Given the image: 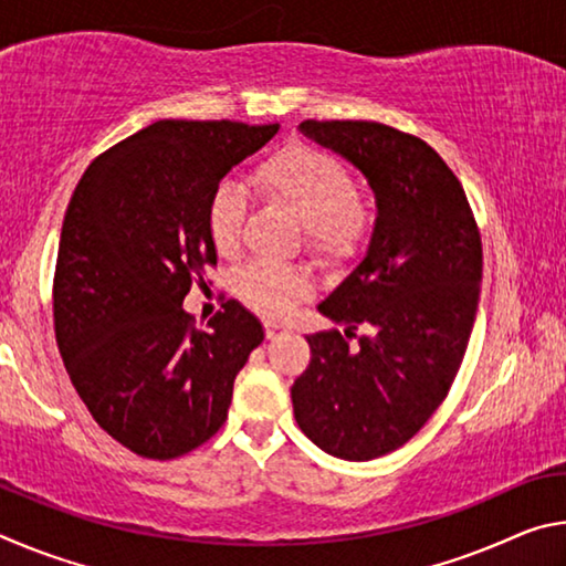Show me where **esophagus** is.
Returning <instances> with one entry per match:
<instances>
[{"instance_id":"34e87169","label":"esophagus","mask_w":566,"mask_h":566,"mask_svg":"<svg viewBox=\"0 0 566 566\" xmlns=\"http://www.w3.org/2000/svg\"><path fill=\"white\" fill-rule=\"evenodd\" d=\"M264 329H266V339H274L276 334H282L286 327H284L282 322H266Z\"/></svg>"}]
</instances>
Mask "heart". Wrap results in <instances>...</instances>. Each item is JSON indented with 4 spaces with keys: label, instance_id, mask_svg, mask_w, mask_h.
<instances>
[{
    "label": "heart",
    "instance_id": "1",
    "mask_svg": "<svg viewBox=\"0 0 566 566\" xmlns=\"http://www.w3.org/2000/svg\"><path fill=\"white\" fill-rule=\"evenodd\" d=\"M254 187L266 202L282 207L304 224L306 249L327 266L357 262L375 234V209L357 197L352 171L310 145H290L266 157L254 171ZM244 222V202L234 187H219L207 209V229L222 256L234 254ZM304 270L249 264L237 276V294L249 310L284 317L310 294Z\"/></svg>",
    "mask_w": 566,
    "mask_h": 566
}]
</instances>
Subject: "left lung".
Returning <instances> with one entry per match:
<instances>
[{
  "instance_id": "obj_1",
  "label": "left lung",
  "mask_w": 566,
  "mask_h": 566,
  "mask_svg": "<svg viewBox=\"0 0 566 566\" xmlns=\"http://www.w3.org/2000/svg\"><path fill=\"white\" fill-rule=\"evenodd\" d=\"M300 129L367 177L377 219L367 254L317 306L344 332L306 337L294 419L327 454L369 462L407 444L452 387L476 317L482 239L462 185L427 142L379 122Z\"/></svg>"
}]
</instances>
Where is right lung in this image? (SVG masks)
Instances as JSON below:
<instances>
[{"label": "right lung", "mask_w": 566, "mask_h": 566, "mask_svg": "<svg viewBox=\"0 0 566 566\" xmlns=\"http://www.w3.org/2000/svg\"><path fill=\"white\" fill-rule=\"evenodd\" d=\"M276 132L161 119L94 159L74 189L54 272L56 344L94 421L134 454L175 459L214 437L264 339L234 300L209 329L181 302L217 264L209 199Z\"/></svg>", "instance_id": "add662e5"}]
</instances>
